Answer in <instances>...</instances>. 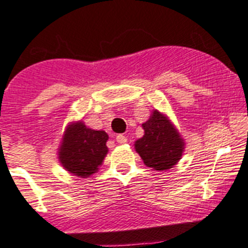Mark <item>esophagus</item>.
Instances as JSON below:
<instances>
[{"label":"esophagus","mask_w":248,"mask_h":248,"mask_svg":"<svg viewBox=\"0 0 248 248\" xmlns=\"http://www.w3.org/2000/svg\"><path fill=\"white\" fill-rule=\"evenodd\" d=\"M126 140H128V139H126V137L123 136V134H118V136H116V142L120 143V144H123V143H126Z\"/></svg>","instance_id":"1"}]
</instances>
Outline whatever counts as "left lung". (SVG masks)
<instances>
[{"instance_id":"obj_1","label":"left lung","mask_w":248,"mask_h":248,"mask_svg":"<svg viewBox=\"0 0 248 248\" xmlns=\"http://www.w3.org/2000/svg\"><path fill=\"white\" fill-rule=\"evenodd\" d=\"M143 129L144 136L134 143V148L144 165L156 171L172 169L185 148V142L177 129L158 110H153Z\"/></svg>"}]
</instances>
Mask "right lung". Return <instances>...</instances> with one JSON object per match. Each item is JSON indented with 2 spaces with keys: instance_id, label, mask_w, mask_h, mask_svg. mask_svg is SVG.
<instances>
[{
  "instance_id": "right-lung-1",
  "label": "right lung",
  "mask_w": 248,
  "mask_h": 248,
  "mask_svg": "<svg viewBox=\"0 0 248 248\" xmlns=\"http://www.w3.org/2000/svg\"><path fill=\"white\" fill-rule=\"evenodd\" d=\"M109 136L104 130H93L82 122L67 126L59 147L58 158L69 173L89 177L97 172L108 155Z\"/></svg>"
}]
</instances>
